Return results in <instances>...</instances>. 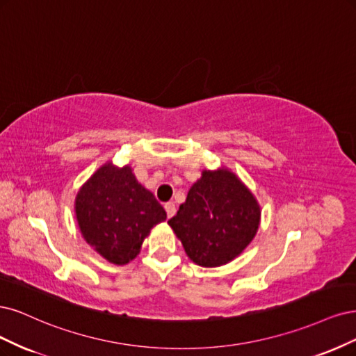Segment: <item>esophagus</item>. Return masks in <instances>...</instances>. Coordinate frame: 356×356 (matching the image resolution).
<instances>
[{"instance_id":"esophagus-1","label":"esophagus","mask_w":356,"mask_h":356,"mask_svg":"<svg viewBox=\"0 0 356 356\" xmlns=\"http://www.w3.org/2000/svg\"><path fill=\"white\" fill-rule=\"evenodd\" d=\"M164 209H165L168 217H173L176 214V205H175V202H171V201L165 202L164 204Z\"/></svg>"}]
</instances>
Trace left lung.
<instances>
[{
  "mask_svg": "<svg viewBox=\"0 0 356 356\" xmlns=\"http://www.w3.org/2000/svg\"><path fill=\"white\" fill-rule=\"evenodd\" d=\"M260 223V207L227 170L202 171L168 225L188 257L204 268L226 265L244 251Z\"/></svg>",
  "mask_w": 356,
  "mask_h": 356,
  "instance_id": "8db88e82",
  "label": "left lung"
}]
</instances>
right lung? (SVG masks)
<instances>
[{
    "mask_svg": "<svg viewBox=\"0 0 356 356\" xmlns=\"http://www.w3.org/2000/svg\"><path fill=\"white\" fill-rule=\"evenodd\" d=\"M75 213L87 244L115 265H125L139 254L151 229L167 217L130 167L112 164L99 168L79 189Z\"/></svg>",
    "mask_w": 356,
    "mask_h": 356,
    "instance_id": "add662e5",
    "label": "right lung"
}]
</instances>
